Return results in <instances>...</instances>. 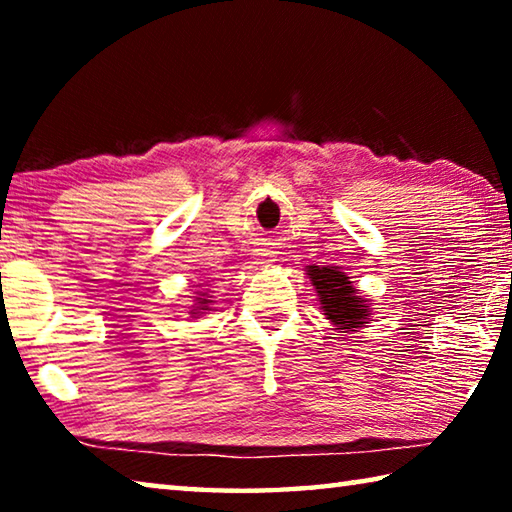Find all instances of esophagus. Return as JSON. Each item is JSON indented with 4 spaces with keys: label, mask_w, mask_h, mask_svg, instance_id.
I'll use <instances>...</instances> for the list:
<instances>
[{
    "label": "esophagus",
    "mask_w": 512,
    "mask_h": 512,
    "mask_svg": "<svg viewBox=\"0 0 512 512\" xmlns=\"http://www.w3.org/2000/svg\"><path fill=\"white\" fill-rule=\"evenodd\" d=\"M273 262H275V257L271 253H257L253 264H257V266H271Z\"/></svg>",
    "instance_id": "esophagus-1"
}]
</instances>
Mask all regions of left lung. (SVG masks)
<instances>
[{
	"mask_svg": "<svg viewBox=\"0 0 512 512\" xmlns=\"http://www.w3.org/2000/svg\"><path fill=\"white\" fill-rule=\"evenodd\" d=\"M311 287L318 293L320 309L329 323L343 332H357L368 323V300L359 296V289L339 266H307Z\"/></svg>",
	"mask_w": 512,
	"mask_h": 512,
	"instance_id": "obj_1",
	"label": "left lung"
}]
</instances>
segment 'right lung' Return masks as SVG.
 I'll list each match as a JSON object with an SVG mask.
<instances>
[{
    "label": "right lung",
    "mask_w": 512,
    "mask_h": 512,
    "mask_svg": "<svg viewBox=\"0 0 512 512\" xmlns=\"http://www.w3.org/2000/svg\"><path fill=\"white\" fill-rule=\"evenodd\" d=\"M198 296H201V298H196V305L198 307H194L192 311H189V314H192V316H198V314H205V311H210L212 307V300H210V296H207V293H198Z\"/></svg>",
    "instance_id": "right-lung-1"
}]
</instances>
